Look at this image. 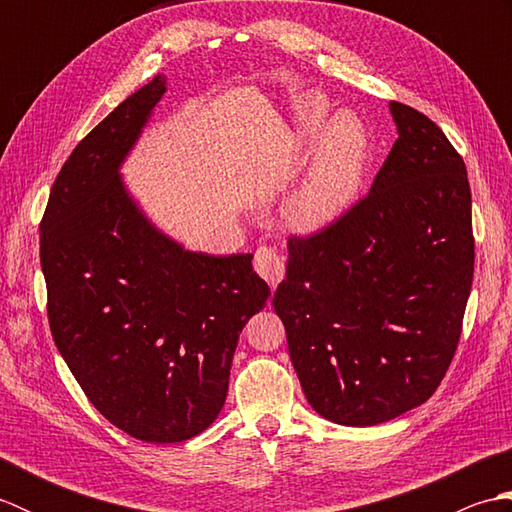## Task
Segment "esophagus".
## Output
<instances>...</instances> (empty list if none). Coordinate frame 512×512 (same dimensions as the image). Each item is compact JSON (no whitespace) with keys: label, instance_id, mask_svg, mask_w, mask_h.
<instances>
[{"label":"esophagus","instance_id":"obj_1","mask_svg":"<svg viewBox=\"0 0 512 512\" xmlns=\"http://www.w3.org/2000/svg\"><path fill=\"white\" fill-rule=\"evenodd\" d=\"M255 270L262 275L270 288H277V284L284 277V257L279 255V250L273 246H259L255 250Z\"/></svg>","mask_w":512,"mask_h":512}]
</instances>
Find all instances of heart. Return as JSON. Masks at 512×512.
<instances>
[{
    "mask_svg": "<svg viewBox=\"0 0 512 512\" xmlns=\"http://www.w3.org/2000/svg\"><path fill=\"white\" fill-rule=\"evenodd\" d=\"M325 121V103L319 96L297 101L301 136H314ZM363 134L350 118L330 125L317 160L290 202V215L301 228H321L352 204L361 184Z\"/></svg>",
    "mask_w": 512,
    "mask_h": 512,
    "instance_id": "heart-1",
    "label": "heart"
}]
</instances>
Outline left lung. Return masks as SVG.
I'll use <instances>...</instances> for the list:
<instances>
[{
	"mask_svg": "<svg viewBox=\"0 0 512 512\" xmlns=\"http://www.w3.org/2000/svg\"><path fill=\"white\" fill-rule=\"evenodd\" d=\"M398 138L363 198L288 237L273 297L312 409L372 427L429 400L458 350L475 239L462 156L429 116L391 101Z\"/></svg>",
	"mask_w": 512,
	"mask_h": 512,
	"instance_id": "8db88e82",
	"label": "left lung"
}]
</instances>
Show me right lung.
Instances as JSON below:
<instances>
[{"mask_svg": "<svg viewBox=\"0 0 512 512\" xmlns=\"http://www.w3.org/2000/svg\"><path fill=\"white\" fill-rule=\"evenodd\" d=\"M156 76L74 147L41 220L52 339L85 396L136 440L202 433L239 332L270 295L253 255L191 253L156 231L118 167L165 94Z\"/></svg>", "mask_w": 512, "mask_h": 512, "instance_id": "right-lung-1", "label": "right lung"}]
</instances>
